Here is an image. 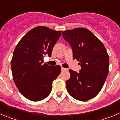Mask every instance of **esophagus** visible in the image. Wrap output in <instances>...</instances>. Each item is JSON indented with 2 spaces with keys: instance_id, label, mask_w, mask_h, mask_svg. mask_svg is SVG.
<instances>
[{
  "instance_id": "esophagus-1",
  "label": "esophagus",
  "mask_w": 120,
  "mask_h": 120,
  "mask_svg": "<svg viewBox=\"0 0 120 120\" xmlns=\"http://www.w3.org/2000/svg\"><path fill=\"white\" fill-rule=\"evenodd\" d=\"M61 70H62V71H64V70H66V68H64V67H61Z\"/></svg>"
}]
</instances>
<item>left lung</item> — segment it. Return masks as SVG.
Wrapping results in <instances>:
<instances>
[{
  "instance_id": "left-lung-1",
  "label": "left lung",
  "mask_w": 120,
  "mask_h": 120,
  "mask_svg": "<svg viewBox=\"0 0 120 120\" xmlns=\"http://www.w3.org/2000/svg\"><path fill=\"white\" fill-rule=\"evenodd\" d=\"M62 33L71 46L73 59L81 66L79 73L69 70L67 90L75 99L87 101L96 97L103 86L109 73V55L102 42L88 29L77 27Z\"/></svg>"
}]
</instances>
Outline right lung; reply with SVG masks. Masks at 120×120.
Instances as JSON below:
<instances>
[{
	"instance_id": "obj_1",
	"label": "right lung",
	"mask_w": 120,
	"mask_h": 120,
	"mask_svg": "<svg viewBox=\"0 0 120 120\" xmlns=\"http://www.w3.org/2000/svg\"><path fill=\"white\" fill-rule=\"evenodd\" d=\"M61 35V30L37 26L26 33L15 48L11 61L12 78L21 94L31 101L46 98L61 73L60 65L43 64L44 55L50 56Z\"/></svg>"
}]
</instances>
